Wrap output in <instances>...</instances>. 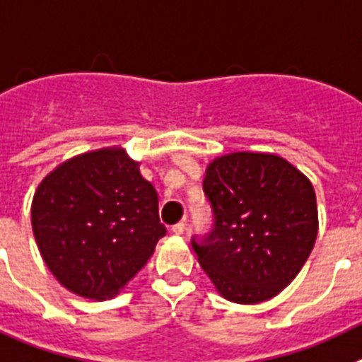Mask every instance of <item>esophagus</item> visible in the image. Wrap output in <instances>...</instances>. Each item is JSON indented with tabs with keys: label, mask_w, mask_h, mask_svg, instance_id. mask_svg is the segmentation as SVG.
Instances as JSON below:
<instances>
[{
	"label": "esophagus",
	"mask_w": 362,
	"mask_h": 362,
	"mask_svg": "<svg viewBox=\"0 0 362 362\" xmlns=\"http://www.w3.org/2000/svg\"><path fill=\"white\" fill-rule=\"evenodd\" d=\"M171 231L175 235H182L185 231V222H177V224H175L171 228Z\"/></svg>",
	"instance_id": "1"
}]
</instances>
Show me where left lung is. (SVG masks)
<instances>
[{
	"mask_svg": "<svg viewBox=\"0 0 362 362\" xmlns=\"http://www.w3.org/2000/svg\"><path fill=\"white\" fill-rule=\"evenodd\" d=\"M204 193L215 229L193 247L216 291L237 304L281 293L315 244L312 182L282 156L238 151L209 162Z\"/></svg>",
	"mask_w": 362,
	"mask_h": 362,
	"instance_id": "1",
	"label": "left lung"
}]
</instances>
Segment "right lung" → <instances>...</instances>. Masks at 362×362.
<instances>
[{
    "label": "right lung",
    "instance_id": "add662e5",
    "mask_svg": "<svg viewBox=\"0 0 362 362\" xmlns=\"http://www.w3.org/2000/svg\"><path fill=\"white\" fill-rule=\"evenodd\" d=\"M30 222L56 281L93 300L124 290L165 235L156 189L122 147L59 163L37 185Z\"/></svg>",
    "mask_w": 362,
    "mask_h": 362
}]
</instances>
